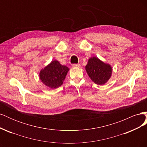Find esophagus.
Wrapping results in <instances>:
<instances>
[{"label": "esophagus", "instance_id": "obj_1", "mask_svg": "<svg viewBox=\"0 0 147 147\" xmlns=\"http://www.w3.org/2000/svg\"><path fill=\"white\" fill-rule=\"evenodd\" d=\"M72 67H80V64H72Z\"/></svg>", "mask_w": 147, "mask_h": 147}]
</instances>
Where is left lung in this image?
<instances>
[{"instance_id":"1","label":"left lung","mask_w":147,"mask_h":147,"mask_svg":"<svg viewBox=\"0 0 147 147\" xmlns=\"http://www.w3.org/2000/svg\"><path fill=\"white\" fill-rule=\"evenodd\" d=\"M89 77L96 84H104L110 79L112 75V67L101 61L96 57L89 59L85 67Z\"/></svg>"}]
</instances>
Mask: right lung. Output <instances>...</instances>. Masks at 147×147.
I'll use <instances>...</instances> for the list:
<instances>
[{"instance_id":"1","label":"right lung","mask_w":147,"mask_h":147,"mask_svg":"<svg viewBox=\"0 0 147 147\" xmlns=\"http://www.w3.org/2000/svg\"><path fill=\"white\" fill-rule=\"evenodd\" d=\"M69 69L65 65H61L58 61L54 60L41 70L40 78L47 86L51 88L59 87L63 83Z\"/></svg>"}]
</instances>
